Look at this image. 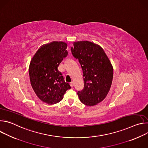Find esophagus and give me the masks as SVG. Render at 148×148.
<instances>
[{
    "mask_svg": "<svg viewBox=\"0 0 148 148\" xmlns=\"http://www.w3.org/2000/svg\"><path fill=\"white\" fill-rule=\"evenodd\" d=\"M70 86H71V87H74V82H70Z\"/></svg>",
    "mask_w": 148,
    "mask_h": 148,
    "instance_id": "obj_1",
    "label": "esophagus"
}]
</instances>
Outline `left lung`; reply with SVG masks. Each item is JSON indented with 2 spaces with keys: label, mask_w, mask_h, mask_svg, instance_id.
Instances as JSON below:
<instances>
[{
  "label": "left lung",
  "mask_w": 148,
  "mask_h": 148,
  "mask_svg": "<svg viewBox=\"0 0 148 148\" xmlns=\"http://www.w3.org/2000/svg\"><path fill=\"white\" fill-rule=\"evenodd\" d=\"M71 50L80 63L84 89L77 92L80 101L94 106L107 97L112 82L113 67L102 48L88 41L74 43Z\"/></svg>",
  "instance_id": "1"
}]
</instances>
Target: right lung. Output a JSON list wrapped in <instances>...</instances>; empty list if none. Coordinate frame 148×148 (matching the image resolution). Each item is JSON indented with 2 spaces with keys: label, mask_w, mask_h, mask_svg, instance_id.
I'll list each match as a JSON object with an SVG mask.
<instances>
[{
  "label": "right lung",
  "mask_w": 148,
  "mask_h": 148,
  "mask_svg": "<svg viewBox=\"0 0 148 148\" xmlns=\"http://www.w3.org/2000/svg\"><path fill=\"white\" fill-rule=\"evenodd\" d=\"M67 43L53 41L42 46L33 57L29 66L32 87L43 102L51 105L61 101L70 84L65 82L58 67L67 57Z\"/></svg>",
  "instance_id": "1"
}]
</instances>
